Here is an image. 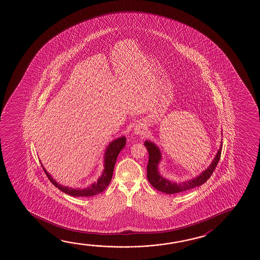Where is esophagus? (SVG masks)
Listing matches in <instances>:
<instances>
[{
    "mask_svg": "<svg viewBox=\"0 0 260 260\" xmlns=\"http://www.w3.org/2000/svg\"><path fill=\"white\" fill-rule=\"evenodd\" d=\"M134 133L140 138H143V137L146 136L147 131H146L145 127L140 124V125H137L136 127L134 128Z\"/></svg>",
    "mask_w": 260,
    "mask_h": 260,
    "instance_id": "obj_1",
    "label": "esophagus"
}]
</instances>
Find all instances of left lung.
Segmentation results:
<instances>
[{
    "mask_svg": "<svg viewBox=\"0 0 260 260\" xmlns=\"http://www.w3.org/2000/svg\"><path fill=\"white\" fill-rule=\"evenodd\" d=\"M144 145L148 152V164L147 167V177H148V182L153 187L160 192L173 194V193H178V192H184L192 188L197 187L204 184L210 178V176H212L220 160L221 148H222L221 146L222 140L220 142V148L216 153V156H214L211 165L204 171L201 173L200 175L193 177L192 179L180 182V183L170 181L160 175V172L158 171V165L162 159V154L159 148L150 140H146Z\"/></svg>",
    "mask_w": 260,
    "mask_h": 260,
    "instance_id": "left-lung-1",
    "label": "left lung"
}]
</instances>
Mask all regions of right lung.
Wrapping results in <instances>:
<instances>
[{
	"label": "right lung",
	"instance_id": "add662e5",
	"mask_svg": "<svg viewBox=\"0 0 260 260\" xmlns=\"http://www.w3.org/2000/svg\"><path fill=\"white\" fill-rule=\"evenodd\" d=\"M125 145H126V137L125 136H121L116 140H112L104 152V168L100 177L98 178L96 183H93L91 185H89L86 188H83V189L68 187V186H64L62 184H58L56 180L53 179L51 175L48 174L46 168L43 167V165L41 164V166H42L43 170L46 173L49 181L56 187L58 188L60 191H62L64 193H68V196H75V197H87V196H96L104 191L108 186L109 184L111 183L116 160Z\"/></svg>",
	"mask_w": 260,
	"mask_h": 260
}]
</instances>
